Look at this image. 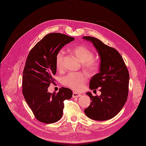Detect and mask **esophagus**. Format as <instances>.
Segmentation results:
<instances>
[{
  "mask_svg": "<svg viewBox=\"0 0 146 146\" xmlns=\"http://www.w3.org/2000/svg\"><path fill=\"white\" fill-rule=\"evenodd\" d=\"M81 96V94L76 93V92H73V98H78V97H80Z\"/></svg>",
  "mask_w": 146,
  "mask_h": 146,
  "instance_id": "1",
  "label": "esophagus"
}]
</instances>
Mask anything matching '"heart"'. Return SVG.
I'll return each mask as SVG.
<instances>
[{
  "instance_id": "1",
  "label": "heart",
  "mask_w": 146,
  "mask_h": 146,
  "mask_svg": "<svg viewBox=\"0 0 146 146\" xmlns=\"http://www.w3.org/2000/svg\"><path fill=\"white\" fill-rule=\"evenodd\" d=\"M79 61L83 63L84 68L90 73H94L98 69V62L94 58V52L82 45L75 46L71 49ZM64 55L63 50L59 51L56 56V66L60 69L62 66ZM88 76L84 73H70L62 79V84L74 90L82 89L87 82Z\"/></svg>"
}]
</instances>
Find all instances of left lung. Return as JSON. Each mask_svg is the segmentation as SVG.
Instances as JSON below:
<instances>
[{
	"label": "left lung",
	"instance_id": "8db88e82",
	"mask_svg": "<svg viewBox=\"0 0 146 146\" xmlns=\"http://www.w3.org/2000/svg\"><path fill=\"white\" fill-rule=\"evenodd\" d=\"M83 39L93 43L100 59V72L91 78L90 88H100L101 95L93 96L91 93H87L91 102L84 110L85 114L94 120L111 119L121 110L127 100L128 70L122 56L115 48L94 37L86 36Z\"/></svg>",
	"mask_w": 146,
	"mask_h": 146
}]
</instances>
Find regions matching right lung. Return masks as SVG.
I'll return each mask as SVG.
<instances>
[{
    "instance_id": "right-lung-1",
    "label": "right lung",
    "mask_w": 146,
    "mask_h": 146,
    "mask_svg": "<svg viewBox=\"0 0 146 146\" xmlns=\"http://www.w3.org/2000/svg\"><path fill=\"white\" fill-rule=\"evenodd\" d=\"M73 37L60 33L46 35L32 48L23 72L24 98L36 119L53 123L62 116L64 101L72 98V91L61 87L58 93L48 92L56 72V56L62 47L73 41Z\"/></svg>"
}]
</instances>
